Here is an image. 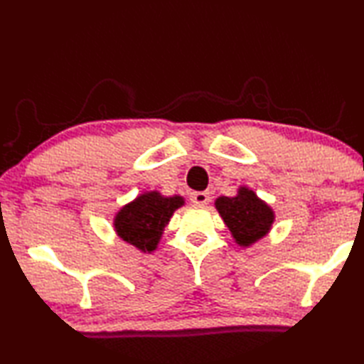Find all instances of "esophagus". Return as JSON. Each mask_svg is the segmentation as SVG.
Here are the masks:
<instances>
[{
  "label": "esophagus",
  "instance_id": "obj_1",
  "mask_svg": "<svg viewBox=\"0 0 364 364\" xmlns=\"http://www.w3.org/2000/svg\"><path fill=\"white\" fill-rule=\"evenodd\" d=\"M208 200H210V196H208V193H204V191L191 194V202L196 205H205L208 204Z\"/></svg>",
  "mask_w": 364,
  "mask_h": 364
}]
</instances>
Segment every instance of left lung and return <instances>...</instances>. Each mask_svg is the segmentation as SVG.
I'll use <instances>...</instances> for the list:
<instances>
[{
    "mask_svg": "<svg viewBox=\"0 0 364 364\" xmlns=\"http://www.w3.org/2000/svg\"><path fill=\"white\" fill-rule=\"evenodd\" d=\"M221 220L239 247H250L271 231L274 210L247 186H239L232 197L220 196L215 200Z\"/></svg>",
    "mask_w": 364,
    "mask_h": 364,
    "instance_id": "1",
    "label": "left lung"
}]
</instances>
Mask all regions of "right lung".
Returning <instances> with one entry per match:
<instances>
[{
    "label": "right lung",
    "mask_w": 364,
    "mask_h": 364,
    "mask_svg": "<svg viewBox=\"0 0 364 364\" xmlns=\"http://www.w3.org/2000/svg\"><path fill=\"white\" fill-rule=\"evenodd\" d=\"M184 205L180 194L164 196L159 191H144L114 215V231L123 242L133 245L143 254L159 247L170 218Z\"/></svg>",
    "instance_id": "1"
}]
</instances>
